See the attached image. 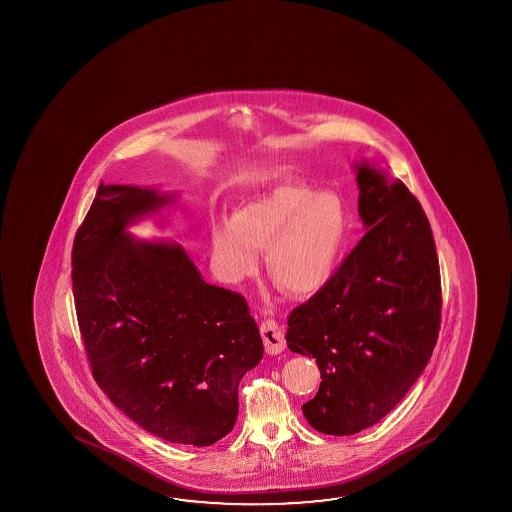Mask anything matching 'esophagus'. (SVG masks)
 I'll use <instances>...</instances> for the list:
<instances>
[{"label": "esophagus", "instance_id": "1", "mask_svg": "<svg viewBox=\"0 0 512 512\" xmlns=\"http://www.w3.org/2000/svg\"><path fill=\"white\" fill-rule=\"evenodd\" d=\"M260 336L264 339L266 353L278 355L285 348L284 328L273 319H264L260 323Z\"/></svg>", "mask_w": 512, "mask_h": 512}]
</instances>
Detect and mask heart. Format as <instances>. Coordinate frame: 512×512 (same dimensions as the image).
Here are the masks:
<instances>
[{"mask_svg": "<svg viewBox=\"0 0 512 512\" xmlns=\"http://www.w3.org/2000/svg\"><path fill=\"white\" fill-rule=\"evenodd\" d=\"M352 232L350 210L336 191H316L284 180L243 203L230 221L212 227V250L232 282L259 271L268 252V273L285 293H318L334 278Z\"/></svg>", "mask_w": 512, "mask_h": 512, "instance_id": "obj_1", "label": "heart"}]
</instances>
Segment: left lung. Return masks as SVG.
<instances>
[{
	"instance_id": "obj_1",
	"label": "left lung",
	"mask_w": 512,
	"mask_h": 512,
	"mask_svg": "<svg viewBox=\"0 0 512 512\" xmlns=\"http://www.w3.org/2000/svg\"><path fill=\"white\" fill-rule=\"evenodd\" d=\"M368 232L334 278L289 314V350L314 357L312 428L352 436L393 411L427 366L441 325V275L418 200L377 166L355 164Z\"/></svg>"
}]
</instances>
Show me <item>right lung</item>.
Here are the masks:
<instances>
[{"label": "right lung", "instance_id": "1", "mask_svg": "<svg viewBox=\"0 0 512 512\" xmlns=\"http://www.w3.org/2000/svg\"><path fill=\"white\" fill-rule=\"evenodd\" d=\"M171 200L100 184L73 244L76 316L119 411L169 443L210 446L232 432L239 382L264 346L241 294L207 284L180 244L126 232Z\"/></svg>", "mask_w": 512, "mask_h": 512}]
</instances>
